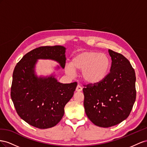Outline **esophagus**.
<instances>
[{"label":"esophagus","instance_id":"esophagus-1","mask_svg":"<svg viewBox=\"0 0 147 147\" xmlns=\"http://www.w3.org/2000/svg\"><path fill=\"white\" fill-rule=\"evenodd\" d=\"M82 87L81 86L78 85L76 87V92H81V91H82Z\"/></svg>","mask_w":147,"mask_h":147}]
</instances>
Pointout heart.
<instances>
[{
    "label": "heart",
    "mask_w": 147,
    "mask_h": 147,
    "mask_svg": "<svg viewBox=\"0 0 147 147\" xmlns=\"http://www.w3.org/2000/svg\"><path fill=\"white\" fill-rule=\"evenodd\" d=\"M110 66V60L105 54L88 51L75 55L71 63L66 65L65 71L68 75L72 76L75 70H82V80L95 84L102 82L106 78Z\"/></svg>",
    "instance_id": "1"
}]
</instances>
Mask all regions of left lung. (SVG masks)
Listing matches in <instances>:
<instances>
[{
	"label": "left lung",
	"instance_id": "obj_1",
	"mask_svg": "<svg viewBox=\"0 0 147 147\" xmlns=\"http://www.w3.org/2000/svg\"><path fill=\"white\" fill-rule=\"evenodd\" d=\"M111 57L110 72L95 84L84 85V106L86 115L99 127H109L126 119L136 98V73L122 54L108 50Z\"/></svg>",
	"mask_w": 147,
	"mask_h": 147
}]
</instances>
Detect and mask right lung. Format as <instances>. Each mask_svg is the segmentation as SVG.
<instances>
[{"label":"right lung","mask_w":147,"mask_h":147,"mask_svg":"<svg viewBox=\"0 0 147 147\" xmlns=\"http://www.w3.org/2000/svg\"><path fill=\"white\" fill-rule=\"evenodd\" d=\"M65 52L66 48L61 45L40 47L24 55L15 67L11 98L19 116L32 126H55L64 115L66 104L73 97L76 82L62 84L55 76L37 77L34 71L39 59L56 61L64 68Z\"/></svg>","instance_id":"obj_1"}]
</instances>
